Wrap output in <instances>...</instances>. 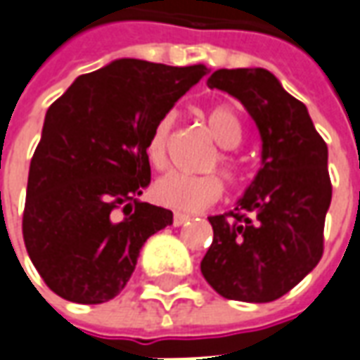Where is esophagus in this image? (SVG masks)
<instances>
[{
    "mask_svg": "<svg viewBox=\"0 0 360 360\" xmlns=\"http://www.w3.org/2000/svg\"><path fill=\"white\" fill-rule=\"evenodd\" d=\"M189 214H181V212H175V214H173V224H175V226H183V224H185V222H189Z\"/></svg>",
    "mask_w": 360,
    "mask_h": 360,
    "instance_id": "1",
    "label": "esophagus"
}]
</instances>
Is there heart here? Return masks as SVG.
<instances>
[{
	"instance_id": "1",
	"label": "heart",
	"mask_w": 360,
	"mask_h": 360,
	"mask_svg": "<svg viewBox=\"0 0 360 360\" xmlns=\"http://www.w3.org/2000/svg\"><path fill=\"white\" fill-rule=\"evenodd\" d=\"M207 124L211 129L214 141L222 149H234L242 139V126L236 112L229 104H217L207 112ZM171 128H173V114H165L153 126L148 138V160L153 167H165L167 163V148H169ZM222 175L226 179L236 177V163L229 155L219 158ZM222 183L214 175H185L171 171L155 181L153 197L163 207H169L173 211L199 212L207 207L214 205L221 199Z\"/></svg>"
}]
</instances>
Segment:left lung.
<instances>
[{"mask_svg":"<svg viewBox=\"0 0 360 360\" xmlns=\"http://www.w3.org/2000/svg\"><path fill=\"white\" fill-rule=\"evenodd\" d=\"M240 100L260 141V169L234 209L211 217L200 272L226 300L268 303L314 270L331 205L327 146L305 104L266 68H219L209 80Z\"/></svg>","mask_w":360,"mask_h":360,"instance_id":"obj_1","label":"left lung"}]
</instances>
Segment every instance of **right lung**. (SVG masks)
<instances>
[{"label": "right lung", "instance_id": "obj_1", "mask_svg": "<svg viewBox=\"0 0 360 360\" xmlns=\"http://www.w3.org/2000/svg\"><path fill=\"white\" fill-rule=\"evenodd\" d=\"M209 72L118 58L78 77L46 110L27 181L23 240L63 300L104 303L136 270L141 246L173 212L139 200L151 181L153 126Z\"/></svg>", "mask_w": 360, "mask_h": 360}]
</instances>
